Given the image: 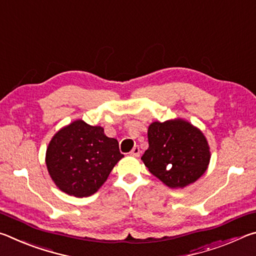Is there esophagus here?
<instances>
[{"label":"esophagus","instance_id":"obj_1","mask_svg":"<svg viewBox=\"0 0 256 256\" xmlns=\"http://www.w3.org/2000/svg\"><path fill=\"white\" fill-rule=\"evenodd\" d=\"M140 152H141L140 148H138V146H134L131 151V154L134 156V157H138V156H140Z\"/></svg>","mask_w":256,"mask_h":256}]
</instances>
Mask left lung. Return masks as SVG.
Instances as JSON below:
<instances>
[{"label":"left lung","mask_w":256,"mask_h":256,"mask_svg":"<svg viewBox=\"0 0 256 256\" xmlns=\"http://www.w3.org/2000/svg\"><path fill=\"white\" fill-rule=\"evenodd\" d=\"M149 148L141 157L151 174L172 188H185L204 174L210 148L203 133L182 118L154 122Z\"/></svg>","instance_id":"left-lung-1"}]
</instances>
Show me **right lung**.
<instances>
[{
	"label": "right lung",
	"mask_w": 256,
	"mask_h": 256,
	"mask_svg": "<svg viewBox=\"0 0 256 256\" xmlns=\"http://www.w3.org/2000/svg\"><path fill=\"white\" fill-rule=\"evenodd\" d=\"M123 157L118 140L106 136L102 126L76 120L52 138L46 166L60 190L84 198L97 192Z\"/></svg>",
	"instance_id": "1"
}]
</instances>
